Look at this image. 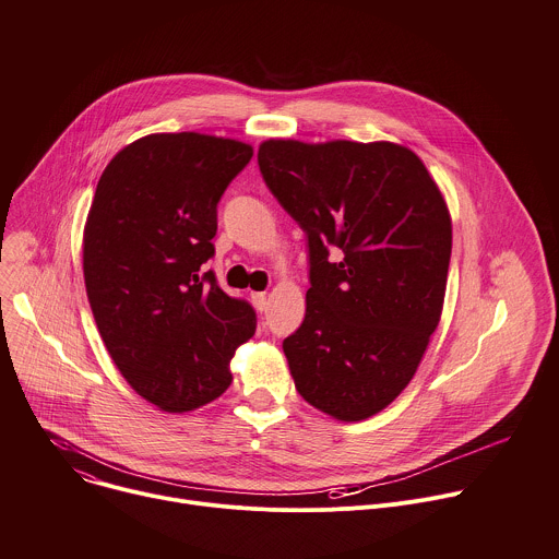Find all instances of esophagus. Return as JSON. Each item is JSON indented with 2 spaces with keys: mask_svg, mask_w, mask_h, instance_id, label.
<instances>
[{
  "mask_svg": "<svg viewBox=\"0 0 559 559\" xmlns=\"http://www.w3.org/2000/svg\"><path fill=\"white\" fill-rule=\"evenodd\" d=\"M250 296H252V302H254V307H257L259 311H265V309H267V294H265V292H252Z\"/></svg>",
  "mask_w": 559,
  "mask_h": 559,
  "instance_id": "obj_1",
  "label": "esophagus"
}]
</instances>
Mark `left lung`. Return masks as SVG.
<instances>
[{
    "mask_svg": "<svg viewBox=\"0 0 559 559\" xmlns=\"http://www.w3.org/2000/svg\"><path fill=\"white\" fill-rule=\"evenodd\" d=\"M259 168L307 236V309L283 341L294 384L332 418L365 420L409 384L440 323L447 203L420 158L389 141L270 139Z\"/></svg>",
    "mask_w": 559,
    "mask_h": 559,
    "instance_id": "left-lung-1",
    "label": "left lung"
}]
</instances>
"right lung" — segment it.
<instances>
[{
	"instance_id": "add662e5",
	"label": "right lung",
	"mask_w": 559,
	"mask_h": 559,
	"mask_svg": "<svg viewBox=\"0 0 559 559\" xmlns=\"http://www.w3.org/2000/svg\"><path fill=\"white\" fill-rule=\"evenodd\" d=\"M252 145L199 132L147 134L106 166L84 229V278L97 330L147 403L192 412L231 382L257 311L227 296L214 257L216 205Z\"/></svg>"
}]
</instances>
